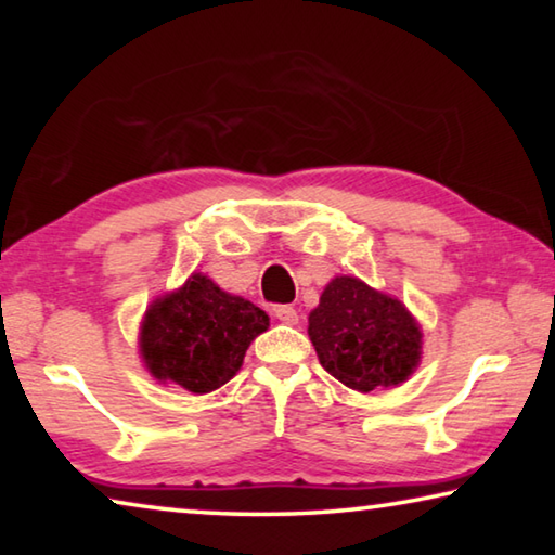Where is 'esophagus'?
<instances>
[{
	"label": "esophagus",
	"mask_w": 555,
	"mask_h": 555,
	"mask_svg": "<svg viewBox=\"0 0 555 555\" xmlns=\"http://www.w3.org/2000/svg\"><path fill=\"white\" fill-rule=\"evenodd\" d=\"M274 315L279 318L281 323H286V325H296L298 323V313H296L294 306H276L274 308Z\"/></svg>",
	"instance_id": "obj_1"
}]
</instances>
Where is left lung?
Masks as SVG:
<instances>
[{
  "mask_svg": "<svg viewBox=\"0 0 555 555\" xmlns=\"http://www.w3.org/2000/svg\"><path fill=\"white\" fill-rule=\"evenodd\" d=\"M325 372L354 391L397 387L421 362V327L401 300L354 276H335L308 315Z\"/></svg>",
  "mask_w": 555,
  "mask_h": 555,
  "instance_id": "1",
  "label": "left lung"
}]
</instances>
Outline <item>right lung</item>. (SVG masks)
Masks as SVG:
<instances>
[{"label": "right lung", "mask_w": 555, "mask_h": 555, "mask_svg": "<svg viewBox=\"0 0 555 555\" xmlns=\"http://www.w3.org/2000/svg\"><path fill=\"white\" fill-rule=\"evenodd\" d=\"M269 327V315L212 279L193 274L146 308L139 352L158 382L208 393L240 372L244 352Z\"/></svg>", "instance_id": "obj_1"}]
</instances>
